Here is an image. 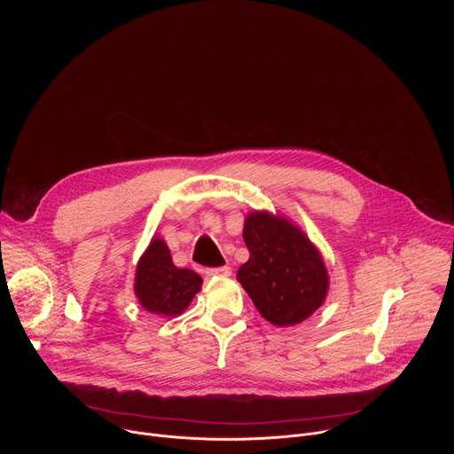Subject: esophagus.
Segmentation results:
<instances>
[{"label": "esophagus", "instance_id": "obj_1", "mask_svg": "<svg viewBox=\"0 0 454 454\" xmlns=\"http://www.w3.org/2000/svg\"><path fill=\"white\" fill-rule=\"evenodd\" d=\"M207 276H218V278H227L232 274V269L229 265H222V267H213L206 270Z\"/></svg>", "mask_w": 454, "mask_h": 454}]
</instances>
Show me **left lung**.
Here are the masks:
<instances>
[{"instance_id":"1","label":"left lung","mask_w":454,"mask_h":454,"mask_svg":"<svg viewBox=\"0 0 454 454\" xmlns=\"http://www.w3.org/2000/svg\"><path fill=\"white\" fill-rule=\"evenodd\" d=\"M243 239L250 259L238 281L269 324H302L324 306L330 285L324 257L294 222L254 211L245 218Z\"/></svg>"}]
</instances>
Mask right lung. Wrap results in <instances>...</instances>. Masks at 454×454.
<instances>
[{
  "label": "right lung",
  "mask_w": 454,
  "mask_h": 454,
  "mask_svg": "<svg viewBox=\"0 0 454 454\" xmlns=\"http://www.w3.org/2000/svg\"><path fill=\"white\" fill-rule=\"evenodd\" d=\"M202 278L173 263L162 238L153 236L137 260L134 274V295L143 309L162 318L180 317L200 290Z\"/></svg>",
  "instance_id": "right-lung-1"
}]
</instances>
